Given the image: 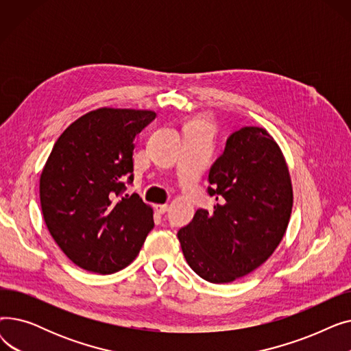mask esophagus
<instances>
[{"mask_svg":"<svg viewBox=\"0 0 351 351\" xmlns=\"http://www.w3.org/2000/svg\"><path fill=\"white\" fill-rule=\"evenodd\" d=\"M168 208H169V206L166 205V204H165V205H155V210H156L158 213H165L166 210H168Z\"/></svg>","mask_w":351,"mask_h":351,"instance_id":"esophagus-1","label":"esophagus"}]
</instances>
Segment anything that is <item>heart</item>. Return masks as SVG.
Here are the masks:
<instances>
[{
  "label": "heart",
  "instance_id": "b5f03b06",
  "mask_svg": "<svg viewBox=\"0 0 351 351\" xmlns=\"http://www.w3.org/2000/svg\"><path fill=\"white\" fill-rule=\"evenodd\" d=\"M196 123H199V125H202V122H196ZM202 126H204V125H202Z\"/></svg>",
  "mask_w": 351,
  "mask_h": 351
}]
</instances>
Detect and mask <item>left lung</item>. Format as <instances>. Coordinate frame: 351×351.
<instances>
[{
  "mask_svg": "<svg viewBox=\"0 0 351 351\" xmlns=\"http://www.w3.org/2000/svg\"><path fill=\"white\" fill-rule=\"evenodd\" d=\"M209 183L213 212L197 209L178 239L202 279L230 283L263 265L282 242L293 206L290 175L266 129L245 126L228 138Z\"/></svg>",
  "mask_w": 351,
  "mask_h": 351,
  "instance_id": "obj_1",
  "label": "left lung"
}]
</instances>
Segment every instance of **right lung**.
Returning <instances> with one entry per match:
<instances>
[{"mask_svg": "<svg viewBox=\"0 0 351 351\" xmlns=\"http://www.w3.org/2000/svg\"><path fill=\"white\" fill-rule=\"evenodd\" d=\"M154 110L99 108L71 123L55 142L40 179L45 225L81 269L110 274L139 253L154 228L152 208L123 195L134 182L135 138Z\"/></svg>", "mask_w": 351, "mask_h": 351, "instance_id": "add662e5", "label": "right lung"}]
</instances>
